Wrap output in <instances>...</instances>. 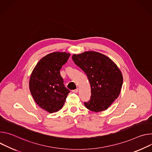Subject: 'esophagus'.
Wrapping results in <instances>:
<instances>
[{
  "label": "esophagus",
  "mask_w": 152,
  "mask_h": 152,
  "mask_svg": "<svg viewBox=\"0 0 152 152\" xmlns=\"http://www.w3.org/2000/svg\"><path fill=\"white\" fill-rule=\"evenodd\" d=\"M78 92V89H76L72 91V92H73V93H77Z\"/></svg>",
  "instance_id": "obj_1"
}]
</instances>
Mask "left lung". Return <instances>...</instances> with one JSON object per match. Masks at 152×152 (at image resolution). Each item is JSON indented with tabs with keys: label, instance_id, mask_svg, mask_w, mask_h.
<instances>
[{
	"label": "left lung",
	"instance_id": "obj_1",
	"mask_svg": "<svg viewBox=\"0 0 152 152\" xmlns=\"http://www.w3.org/2000/svg\"><path fill=\"white\" fill-rule=\"evenodd\" d=\"M72 58L91 85V96L84 103L85 107L95 112L106 110L120 94L123 81L121 71L110 58L99 53L86 51Z\"/></svg>",
	"mask_w": 152,
	"mask_h": 152
}]
</instances>
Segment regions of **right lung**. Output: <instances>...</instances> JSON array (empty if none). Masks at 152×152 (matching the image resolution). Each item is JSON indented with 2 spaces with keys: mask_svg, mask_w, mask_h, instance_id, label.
Segmentation results:
<instances>
[{
  "mask_svg": "<svg viewBox=\"0 0 152 152\" xmlns=\"http://www.w3.org/2000/svg\"><path fill=\"white\" fill-rule=\"evenodd\" d=\"M70 55L64 52L49 54L40 60L31 74V94L37 104L50 113L62 108L70 92L60 73Z\"/></svg>",
  "mask_w": 152,
  "mask_h": 152,
  "instance_id": "obj_1",
  "label": "right lung"
}]
</instances>
